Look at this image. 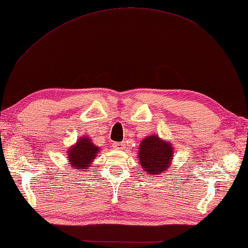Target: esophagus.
I'll return each mask as SVG.
<instances>
[{"label": "esophagus", "mask_w": 248, "mask_h": 248, "mask_svg": "<svg viewBox=\"0 0 248 248\" xmlns=\"http://www.w3.org/2000/svg\"><path fill=\"white\" fill-rule=\"evenodd\" d=\"M123 145H124L123 142H113L112 143V147L116 148V149H121V148H123Z\"/></svg>", "instance_id": "obj_1"}]
</instances>
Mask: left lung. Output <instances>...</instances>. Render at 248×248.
I'll return each mask as SVG.
<instances>
[{"label": "left lung", "mask_w": 248, "mask_h": 248, "mask_svg": "<svg viewBox=\"0 0 248 248\" xmlns=\"http://www.w3.org/2000/svg\"><path fill=\"white\" fill-rule=\"evenodd\" d=\"M172 155L173 150L170 143L156 136H149L141 142L138 156L145 174L158 175L170 167Z\"/></svg>", "instance_id": "left-lung-1"}]
</instances>
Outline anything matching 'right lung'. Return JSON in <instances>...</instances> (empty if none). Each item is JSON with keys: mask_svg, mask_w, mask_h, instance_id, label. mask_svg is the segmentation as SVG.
Listing matches in <instances>:
<instances>
[{"mask_svg": "<svg viewBox=\"0 0 248 248\" xmlns=\"http://www.w3.org/2000/svg\"><path fill=\"white\" fill-rule=\"evenodd\" d=\"M99 148L93 143L92 139L82 137L77 141L76 145L69 149L68 159L72 167L76 169H88L90 163L95 159Z\"/></svg>", "mask_w": 248, "mask_h": 248, "instance_id": "obj_1", "label": "right lung"}]
</instances>
